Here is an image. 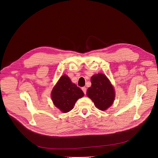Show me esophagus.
<instances>
[{"mask_svg":"<svg viewBox=\"0 0 158 158\" xmlns=\"http://www.w3.org/2000/svg\"><path fill=\"white\" fill-rule=\"evenodd\" d=\"M82 92H84L85 94H86V87H82Z\"/></svg>","mask_w":158,"mask_h":158,"instance_id":"esophagus-1","label":"esophagus"}]
</instances>
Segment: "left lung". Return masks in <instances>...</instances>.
<instances>
[{
	"mask_svg": "<svg viewBox=\"0 0 158 158\" xmlns=\"http://www.w3.org/2000/svg\"><path fill=\"white\" fill-rule=\"evenodd\" d=\"M92 86L88 88L86 95L92 99L98 109L105 111L113 104L115 92L113 85L106 75L95 74L91 77Z\"/></svg>",
	"mask_w": 158,
	"mask_h": 158,
	"instance_id": "left-lung-1",
	"label": "left lung"
}]
</instances>
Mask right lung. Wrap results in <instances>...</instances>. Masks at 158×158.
Returning <instances> with one entry per match:
<instances>
[{"label":"right lung","mask_w":158,"mask_h":158,"mask_svg":"<svg viewBox=\"0 0 158 158\" xmlns=\"http://www.w3.org/2000/svg\"><path fill=\"white\" fill-rule=\"evenodd\" d=\"M83 96L81 88L72 83L66 75L60 77L51 92L53 104L63 113L71 111L76 101Z\"/></svg>","instance_id":"1"}]
</instances>
